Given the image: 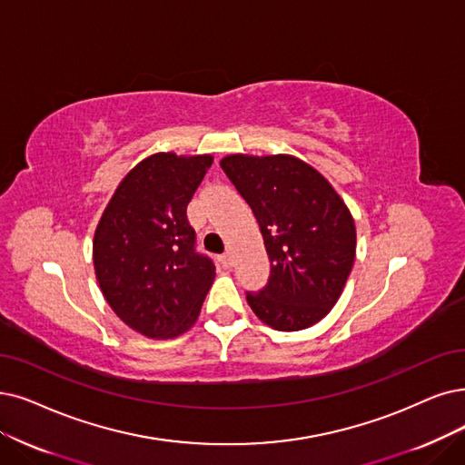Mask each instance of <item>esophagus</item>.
I'll return each mask as SVG.
<instances>
[{"label":"esophagus","mask_w":465,"mask_h":465,"mask_svg":"<svg viewBox=\"0 0 465 465\" xmlns=\"http://www.w3.org/2000/svg\"><path fill=\"white\" fill-rule=\"evenodd\" d=\"M221 262H223V267H232V252L231 250H227L225 253H223V257H221Z\"/></svg>","instance_id":"34e87169"}]
</instances>
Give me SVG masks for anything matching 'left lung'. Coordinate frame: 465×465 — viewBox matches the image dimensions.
<instances>
[{"instance_id":"obj_1","label":"left lung","mask_w":465,"mask_h":465,"mask_svg":"<svg viewBox=\"0 0 465 465\" xmlns=\"http://www.w3.org/2000/svg\"><path fill=\"white\" fill-rule=\"evenodd\" d=\"M223 172L250 203L271 259L257 319L281 331L305 330L338 303L355 263L357 229L328 179L292 154H229Z\"/></svg>"}]
</instances>
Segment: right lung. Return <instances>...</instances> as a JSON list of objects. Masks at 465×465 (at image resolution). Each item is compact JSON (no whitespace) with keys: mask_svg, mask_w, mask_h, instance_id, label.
I'll return each instance as SVG.
<instances>
[{"mask_svg":"<svg viewBox=\"0 0 465 465\" xmlns=\"http://www.w3.org/2000/svg\"><path fill=\"white\" fill-rule=\"evenodd\" d=\"M212 154L156 153L118 184L93 236L106 303L141 336L170 340L198 321L215 265L194 250L187 206Z\"/></svg>","mask_w":465,"mask_h":465,"instance_id":"1","label":"right lung"}]
</instances>
